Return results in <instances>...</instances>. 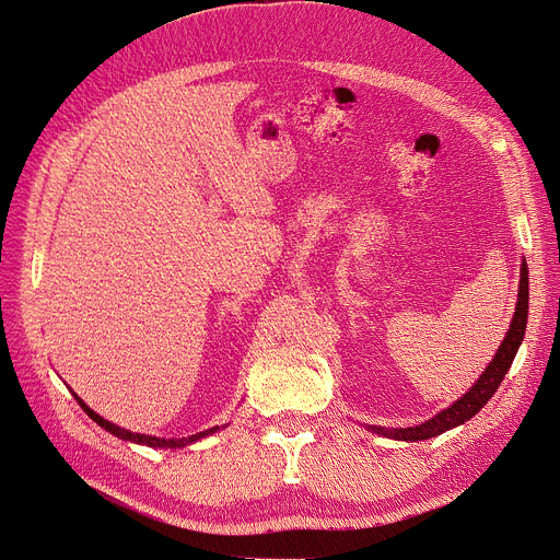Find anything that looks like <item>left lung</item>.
I'll return each instance as SVG.
<instances>
[{
	"mask_svg": "<svg viewBox=\"0 0 560 560\" xmlns=\"http://www.w3.org/2000/svg\"><path fill=\"white\" fill-rule=\"evenodd\" d=\"M527 313H529V270H527V261L523 259V264H521V283H518V301H516V313H514L512 326H510V330H506L502 343L498 346V350L493 354V360L482 371V375L476 380V384L460 399H455L451 406H446L444 411L435 413L431 420H424L416 427L386 429V427L366 424V429L377 433V435L390 438V440L418 442V440L435 438L444 431H451L455 427L465 424L467 420H471L482 409V406L493 397V393L498 390L506 371L512 369V362H514L516 352L523 343V337H525Z\"/></svg>",
	"mask_w": 560,
	"mask_h": 560,
	"instance_id": "obj_1",
	"label": "left lung"
}]
</instances>
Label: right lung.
I'll use <instances>...</instances> for the list:
<instances>
[{
	"label": "right lung",
	"instance_id": "add662e5",
	"mask_svg": "<svg viewBox=\"0 0 560 560\" xmlns=\"http://www.w3.org/2000/svg\"><path fill=\"white\" fill-rule=\"evenodd\" d=\"M73 395H75V393H73ZM75 399H78V404L82 406V411H84L97 427H103V429L109 431L112 435H116V438H120V440H125V442H133V444H144V446H154V448H180V446H187V444H191V442H196V440H200V438H208V435L221 431V427H212V429H208V431H200V433H194V435H187V438H156V435L133 433V431H129V429H122V427H118V424L105 420L103 416H97L93 409H89V406H86L78 395H75Z\"/></svg>",
	"mask_w": 560,
	"mask_h": 560
}]
</instances>
